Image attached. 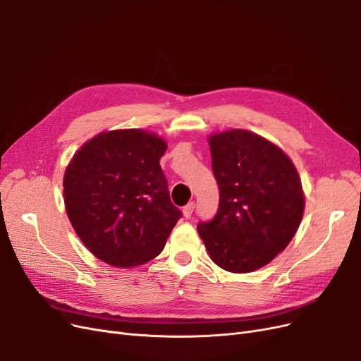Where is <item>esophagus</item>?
I'll return each mask as SVG.
<instances>
[{
	"label": "esophagus",
	"mask_w": 361,
	"mask_h": 361,
	"mask_svg": "<svg viewBox=\"0 0 361 361\" xmlns=\"http://www.w3.org/2000/svg\"><path fill=\"white\" fill-rule=\"evenodd\" d=\"M194 207H195V203H194V202L186 204V206L182 209L183 216H185V218H191V215H192V212H194Z\"/></svg>",
	"instance_id": "obj_1"
}]
</instances>
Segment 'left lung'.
<instances>
[{
	"instance_id": "8db88e82",
	"label": "left lung",
	"mask_w": 361,
	"mask_h": 361,
	"mask_svg": "<svg viewBox=\"0 0 361 361\" xmlns=\"http://www.w3.org/2000/svg\"><path fill=\"white\" fill-rule=\"evenodd\" d=\"M219 188L218 212L198 234L221 269L247 273L266 266L294 238L305 210L291 159L261 135L231 130L209 137Z\"/></svg>"
}]
</instances>
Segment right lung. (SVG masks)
<instances>
[{"instance_id": "obj_1", "label": "right lung", "mask_w": 361, "mask_h": 361, "mask_svg": "<svg viewBox=\"0 0 361 361\" xmlns=\"http://www.w3.org/2000/svg\"><path fill=\"white\" fill-rule=\"evenodd\" d=\"M167 143L143 130L86 142L64 175L68 219L83 245L115 267L155 258L182 212L171 203L159 158Z\"/></svg>"}]
</instances>
